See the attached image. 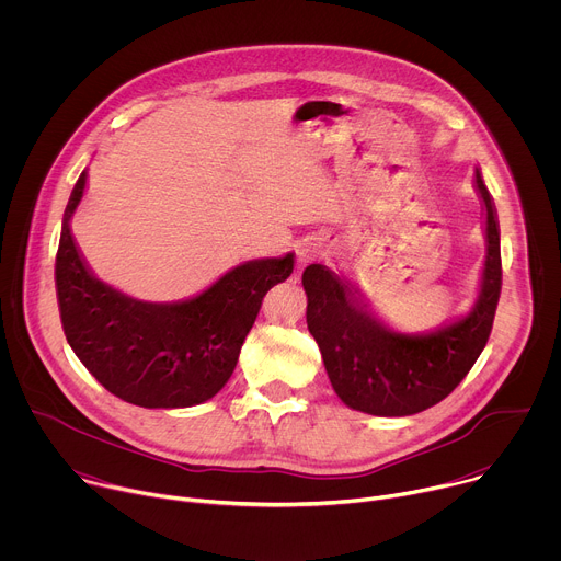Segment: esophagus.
<instances>
[{
    "mask_svg": "<svg viewBox=\"0 0 561 561\" xmlns=\"http://www.w3.org/2000/svg\"><path fill=\"white\" fill-rule=\"evenodd\" d=\"M301 262H304V264H306V260H301Z\"/></svg>",
    "mask_w": 561,
    "mask_h": 561,
    "instance_id": "1",
    "label": "esophagus"
}]
</instances>
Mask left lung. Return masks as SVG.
<instances>
[{
	"label": "left lung",
	"mask_w": 561,
	"mask_h": 561,
	"mask_svg": "<svg viewBox=\"0 0 561 561\" xmlns=\"http://www.w3.org/2000/svg\"><path fill=\"white\" fill-rule=\"evenodd\" d=\"M474 186L486 210L489 247L482 288L472 310L439 331L397 333L366 310L333 271L322 264L304 271L308 331L346 407L377 417L422 413L448 397L482 355L502 290V253L495 204L479 169Z\"/></svg>",
	"instance_id": "1"
}]
</instances>
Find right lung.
Listing matches in <instances>:
<instances>
[{
	"label": "right lung",
	"instance_id": "obj_1",
	"mask_svg": "<svg viewBox=\"0 0 561 561\" xmlns=\"http://www.w3.org/2000/svg\"><path fill=\"white\" fill-rule=\"evenodd\" d=\"M84 188L87 171L70 193L55 260L70 348L128 404L186 409L206 402L230 379L264 295L293 273L295 255L247 262L184 301L133 299L98 279L75 244L68 221Z\"/></svg>",
	"mask_w": 561,
	"mask_h": 561
}]
</instances>
